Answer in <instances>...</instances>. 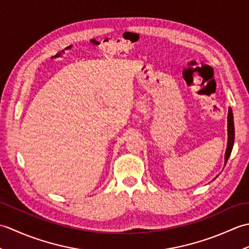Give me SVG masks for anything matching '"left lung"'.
<instances>
[{
    "instance_id": "left-lung-1",
    "label": "left lung",
    "mask_w": 249,
    "mask_h": 249,
    "mask_svg": "<svg viewBox=\"0 0 249 249\" xmlns=\"http://www.w3.org/2000/svg\"><path fill=\"white\" fill-rule=\"evenodd\" d=\"M234 143V122H233V113H232V109L229 108V113H228V146H227L226 150V155H225V165L228 161L229 157L231 155L232 147H233Z\"/></svg>"
}]
</instances>
